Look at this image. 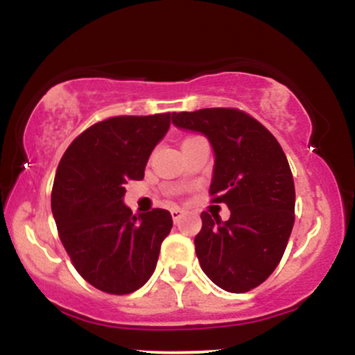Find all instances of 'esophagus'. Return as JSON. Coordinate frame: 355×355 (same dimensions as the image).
<instances>
[{"label":"esophagus","mask_w":355,"mask_h":355,"mask_svg":"<svg viewBox=\"0 0 355 355\" xmlns=\"http://www.w3.org/2000/svg\"><path fill=\"white\" fill-rule=\"evenodd\" d=\"M182 215H183V210L182 209H178V207H175V209H172L173 222H178V220L182 218Z\"/></svg>","instance_id":"34e87169"}]
</instances>
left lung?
I'll return each instance as SVG.
<instances>
[{
  "label": "left lung",
  "instance_id": "left-lung-1",
  "mask_svg": "<svg viewBox=\"0 0 355 355\" xmlns=\"http://www.w3.org/2000/svg\"><path fill=\"white\" fill-rule=\"evenodd\" d=\"M172 123L210 141V195L230 210L227 222L202 211L195 237L202 270L223 291L248 292L279 266L294 227L295 189L287 157L266 126L240 110L172 113Z\"/></svg>",
  "mask_w": 355,
  "mask_h": 355
}]
</instances>
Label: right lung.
Returning a JSON list of instances; mask_svg holds the SVG:
<instances>
[{
	"label": "right lung",
	"instance_id": "obj_1",
	"mask_svg": "<svg viewBox=\"0 0 355 355\" xmlns=\"http://www.w3.org/2000/svg\"><path fill=\"white\" fill-rule=\"evenodd\" d=\"M170 113L115 116L85 130L61 157L51 211L78 274L107 294L146 284L172 229L168 210L133 215L125 183L141 180L153 148L170 128Z\"/></svg>",
	"mask_w": 355,
	"mask_h": 355
}]
</instances>
